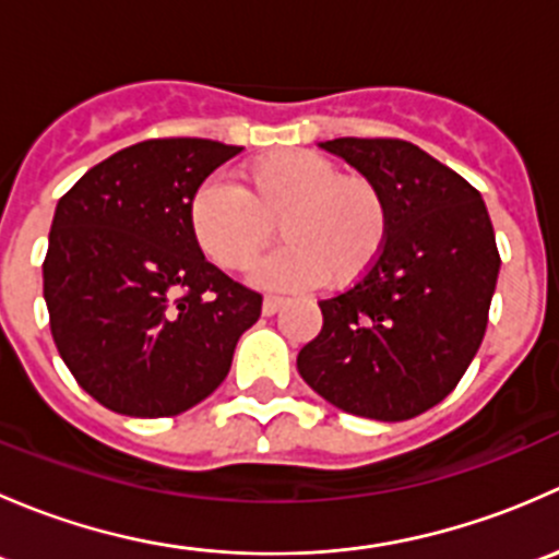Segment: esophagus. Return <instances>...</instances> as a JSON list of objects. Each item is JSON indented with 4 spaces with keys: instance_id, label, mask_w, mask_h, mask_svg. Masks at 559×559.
I'll return each instance as SVG.
<instances>
[{
    "instance_id": "34e87169",
    "label": "esophagus",
    "mask_w": 559,
    "mask_h": 559,
    "mask_svg": "<svg viewBox=\"0 0 559 559\" xmlns=\"http://www.w3.org/2000/svg\"><path fill=\"white\" fill-rule=\"evenodd\" d=\"M281 308H284V300H281V297H275V295H267V297H264V302H262V313H264V316L278 313Z\"/></svg>"
}]
</instances>
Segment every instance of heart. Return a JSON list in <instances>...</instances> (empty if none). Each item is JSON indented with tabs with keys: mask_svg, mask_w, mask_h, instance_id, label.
<instances>
[{
	"mask_svg": "<svg viewBox=\"0 0 559 559\" xmlns=\"http://www.w3.org/2000/svg\"><path fill=\"white\" fill-rule=\"evenodd\" d=\"M289 240L257 267L273 289H308L326 278L352 286L373 267L386 240V205L362 175L308 148L275 151L246 167V189L211 175L189 200V229L200 251L224 270L257 262L275 235Z\"/></svg>",
	"mask_w": 559,
	"mask_h": 559,
	"instance_id": "obj_1",
	"label": "heart"
}]
</instances>
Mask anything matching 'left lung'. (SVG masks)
<instances>
[{
	"label": "left lung",
	"instance_id": "obj_1",
	"mask_svg": "<svg viewBox=\"0 0 559 559\" xmlns=\"http://www.w3.org/2000/svg\"><path fill=\"white\" fill-rule=\"evenodd\" d=\"M321 148L381 191L386 240L357 284L319 302L324 324L297 370L346 414L414 419L460 384L487 332L500 270L487 205L405 140L337 138Z\"/></svg>",
	"mask_w": 559,
	"mask_h": 559
}]
</instances>
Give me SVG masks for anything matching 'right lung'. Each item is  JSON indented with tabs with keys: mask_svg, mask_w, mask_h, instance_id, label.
<instances>
[{
	"mask_svg": "<svg viewBox=\"0 0 559 559\" xmlns=\"http://www.w3.org/2000/svg\"><path fill=\"white\" fill-rule=\"evenodd\" d=\"M240 145L143 140L59 200L43 262L50 335L75 381L116 414L175 416L229 373L262 295L205 259L189 200Z\"/></svg>",
	"mask_w": 559,
	"mask_h": 559,
	"instance_id": "1",
	"label": "right lung"
}]
</instances>
